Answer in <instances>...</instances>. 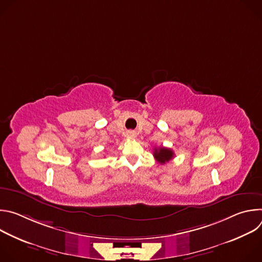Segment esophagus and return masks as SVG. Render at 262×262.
<instances>
[{
    "mask_svg": "<svg viewBox=\"0 0 262 262\" xmlns=\"http://www.w3.org/2000/svg\"><path fill=\"white\" fill-rule=\"evenodd\" d=\"M126 136H127L128 138H136L137 134H136L135 132H133V130H128V132L126 133Z\"/></svg>",
    "mask_w": 262,
    "mask_h": 262,
    "instance_id": "34e87169",
    "label": "esophagus"
}]
</instances>
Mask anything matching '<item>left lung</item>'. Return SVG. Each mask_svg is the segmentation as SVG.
<instances>
[{
  "instance_id": "1",
  "label": "left lung",
  "mask_w": 262,
  "mask_h": 262,
  "mask_svg": "<svg viewBox=\"0 0 262 262\" xmlns=\"http://www.w3.org/2000/svg\"><path fill=\"white\" fill-rule=\"evenodd\" d=\"M154 157L160 164L164 165L174 158V152L170 148L160 147V148H155Z\"/></svg>"
}]
</instances>
